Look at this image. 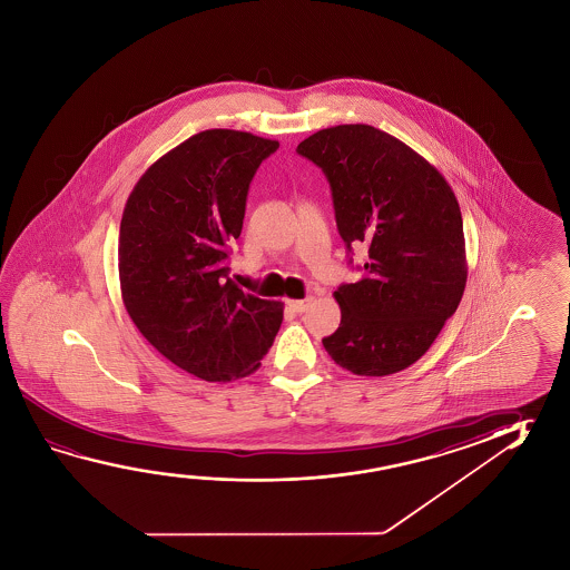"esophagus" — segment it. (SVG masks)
I'll return each mask as SVG.
<instances>
[{
  "label": "esophagus",
  "mask_w": 570,
  "mask_h": 570,
  "mask_svg": "<svg viewBox=\"0 0 570 570\" xmlns=\"http://www.w3.org/2000/svg\"><path fill=\"white\" fill-rule=\"evenodd\" d=\"M309 304H312V298L289 299L288 302L289 309H294L296 314H302V312H306V309L309 308Z\"/></svg>",
  "instance_id": "34e87169"
}]
</instances>
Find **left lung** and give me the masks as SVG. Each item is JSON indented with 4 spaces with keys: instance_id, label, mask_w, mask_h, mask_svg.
Listing matches in <instances>:
<instances>
[{
    "instance_id": "obj_1",
    "label": "left lung",
    "mask_w": 570,
    "mask_h": 570,
    "mask_svg": "<svg viewBox=\"0 0 570 570\" xmlns=\"http://www.w3.org/2000/svg\"><path fill=\"white\" fill-rule=\"evenodd\" d=\"M296 150L324 170L347 250L367 248L362 278L334 292L342 322L322 344L352 374H397L430 350L463 296L458 198L438 168L370 125L322 129Z\"/></svg>"
}]
</instances>
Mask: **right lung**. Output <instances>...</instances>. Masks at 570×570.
<instances>
[{
	"mask_svg": "<svg viewBox=\"0 0 570 570\" xmlns=\"http://www.w3.org/2000/svg\"><path fill=\"white\" fill-rule=\"evenodd\" d=\"M281 147L208 129L168 150L127 198L119 281L132 324L159 354L205 382L253 374L282 324V304L228 278L254 173Z\"/></svg>",
	"mask_w": 570,
	"mask_h": 570,
	"instance_id": "right-lung-1",
	"label": "right lung"
}]
</instances>
